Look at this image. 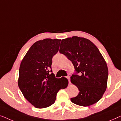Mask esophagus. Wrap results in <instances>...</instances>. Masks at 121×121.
Returning a JSON list of instances; mask_svg holds the SVG:
<instances>
[{"mask_svg":"<svg viewBox=\"0 0 121 121\" xmlns=\"http://www.w3.org/2000/svg\"><path fill=\"white\" fill-rule=\"evenodd\" d=\"M70 75H69V74H68V75L67 76V79H68V80H69V83L70 84Z\"/></svg>","mask_w":121,"mask_h":121,"instance_id":"1","label":"esophagus"}]
</instances>
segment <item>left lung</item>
Returning a JSON list of instances; mask_svg holds the SVG:
<instances>
[{
  "label": "left lung",
  "mask_w": 121,
  "mask_h": 121,
  "mask_svg": "<svg viewBox=\"0 0 121 121\" xmlns=\"http://www.w3.org/2000/svg\"><path fill=\"white\" fill-rule=\"evenodd\" d=\"M59 52L72 61L77 73H80L70 77L71 82L79 91L71 101L85 107L98 102L106 90L108 71L97 47L88 39L73 36L62 39Z\"/></svg>",
  "instance_id": "left-lung-1"
}]
</instances>
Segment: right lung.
I'll return each instance as SVG.
<instances>
[{
    "instance_id": "right-lung-1",
    "label": "right lung",
    "mask_w": 121,
    "mask_h": 121,
    "mask_svg": "<svg viewBox=\"0 0 121 121\" xmlns=\"http://www.w3.org/2000/svg\"><path fill=\"white\" fill-rule=\"evenodd\" d=\"M60 41L46 39L37 41L21 62L18 86L25 98L36 108L53 104L57 92L68 85L67 78H56L51 73L52 58L59 50Z\"/></svg>"
}]
</instances>
